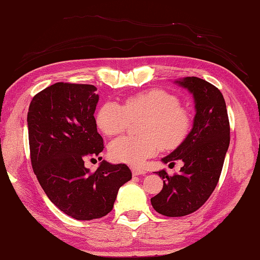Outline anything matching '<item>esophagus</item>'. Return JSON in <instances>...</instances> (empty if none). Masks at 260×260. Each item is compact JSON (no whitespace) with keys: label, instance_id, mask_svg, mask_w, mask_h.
Listing matches in <instances>:
<instances>
[{"label":"esophagus","instance_id":"1","mask_svg":"<svg viewBox=\"0 0 260 260\" xmlns=\"http://www.w3.org/2000/svg\"><path fill=\"white\" fill-rule=\"evenodd\" d=\"M131 172L134 175H143L146 174V171L145 170H141L139 168H131Z\"/></svg>","mask_w":260,"mask_h":260}]
</instances>
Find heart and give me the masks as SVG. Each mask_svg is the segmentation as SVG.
Masks as SVG:
<instances>
[{"label":"heart","mask_w":260,"mask_h":260,"mask_svg":"<svg viewBox=\"0 0 260 260\" xmlns=\"http://www.w3.org/2000/svg\"><path fill=\"white\" fill-rule=\"evenodd\" d=\"M138 138L123 137L110 145L111 158L120 163L141 165L159 149H175L183 143L191 128L189 112L178 97L163 89H149L126 97L123 105L106 102L96 115L102 132L115 137L139 121Z\"/></svg>","instance_id":"obj_1"}]
</instances>
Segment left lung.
Segmentation results:
<instances>
[{
	"mask_svg": "<svg viewBox=\"0 0 260 260\" xmlns=\"http://www.w3.org/2000/svg\"><path fill=\"white\" fill-rule=\"evenodd\" d=\"M176 82L192 92L196 115L187 138L161 159L171 164L182 160L180 173L156 172L164 184L150 203L156 212L169 217L185 216L207 202L218 183L230 145L226 104L218 88L197 77Z\"/></svg>",
	"mask_w": 260,
	"mask_h": 260,
	"instance_id": "1",
	"label": "left lung"
}]
</instances>
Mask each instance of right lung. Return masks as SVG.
<instances>
[{
    "label": "right lung",
    "mask_w": 260,
    "mask_h": 260,
    "mask_svg": "<svg viewBox=\"0 0 260 260\" xmlns=\"http://www.w3.org/2000/svg\"><path fill=\"white\" fill-rule=\"evenodd\" d=\"M95 91L92 85L56 82L34 96L27 115L30 160L39 184L58 209L81 221L109 214L117 191L132 176L125 164L103 160L95 172L85 168L87 157L104 149L94 116Z\"/></svg>",
    "instance_id": "obj_1"
}]
</instances>
